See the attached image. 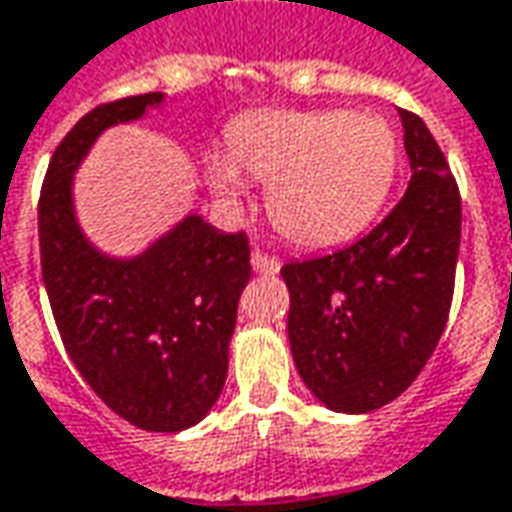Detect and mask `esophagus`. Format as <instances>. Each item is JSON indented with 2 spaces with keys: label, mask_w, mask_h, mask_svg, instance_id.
<instances>
[{
  "label": "esophagus",
  "mask_w": 512,
  "mask_h": 512,
  "mask_svg": "<svg viewBox=\"0 0 512 512\" xmlns=\"http://www.w3.org/2000/svg\"><path fill=\"white\" fill-rule=\"evenodd\" d=\"M252 269L260 271V274H277L280 271V260L260 252V249H252Z\"/></svg>",
  "instance_id": "1"
}]
</instances>
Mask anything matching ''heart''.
Wrapping results in <instances>:
<instances>
[{"mask_svg":"<svg viewBox=\"0 0 512 512\" xmlns=\"http://www.w3.org/2000/svg\"><path fill=\"white\" fill-rule=\"evenodd\" d=\"M398 137L375 114L266 109L229 128V154L207 162L215 196L238 201L243 176L266 182L274 227L297 246L328 249L373 224L398 176Z\"/></svg>","mask_w":512,"mask_h":512,"instance_id":"1","label":"heart"}]
</instances>
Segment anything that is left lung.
Listing matches in <instances>:
<instances>
[{
	"mask_svg": "<svg viewBox=\"0 0 512 512\" xmlns=\"http://www.w3.org/2000/svg\"><path fill=\"white\" fill-rule=\"evenodd\" d=\"M412 179L361 241L285 263L288 342L297 373L333 412L364 415L409 389L446 328L462 204L440 145L398 111Z\"/></svg>",
	"mask_w": 512,
	"mask_h": 512,
	"instance_id": "1",
	"label": "left lung"
}]
</instances>
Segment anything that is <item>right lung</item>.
Wrapping results in <instances>:
<instances>
[{"mask_svg": "<svg viewBox=\"0 0 512 512\" xmlns=\"http://www.w3.org/2000/svg\"><path fill=\"white\" fill-rule=\"evenodd\" d=\"M162 103V92L123 97L75 123L44 176L38 243L52 316L83 381L137 429L182 431L227 381L249 241L187 212L139 255L114 257L86 238L75 210V173L100 134Z\"/></svg>", "mask_w": 512, "mask_h": 512, "instance_id": "right-lung-1", "label": "right lung"}]
</instances>
